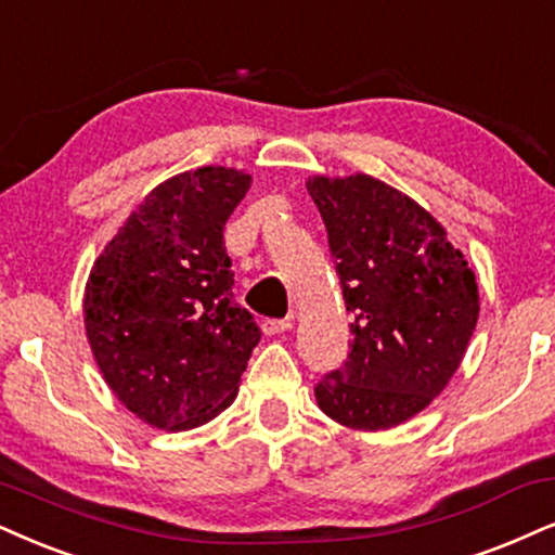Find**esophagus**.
I'll use <instances>...</instances> for the list:
<instances>
[{
	"mask_svg": "<svg viewBox=\"0 0 555 555\" xmlns=\"http://www.w3.org/2000/svg\"><path fill=\"white\" fill-rule=\"evenodd\" d=\"M292 325H294V314H289V318H284V320H273V318H266V320L261 322V327H263V333H266V335L286 333V330H292Z\"/></svg>",
	"mask_w": 555,
	"mask_h": 555,
	"instance_id": "1",
	"label": "esophagus"
}]
</instances>
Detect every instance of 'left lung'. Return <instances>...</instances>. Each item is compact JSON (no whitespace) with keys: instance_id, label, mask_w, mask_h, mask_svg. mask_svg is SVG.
<instances>
[{"instance_id":"obj_1","label":"left lung","mask_w":555,"mask_h":555,"mask_svg":"<svg viewBox=\"0 0 555 555\" xmlns=\"http://www.w3.org/2000/svg\"><path fill=\"white\" fill-rule=\"evenodd\" d=\"M350 322L348 359L314 397L335 423L387 430L425 410L455 374L479 320L466 258L417 202L366 173L314 177Z\"/></svg>"}]
</instances>
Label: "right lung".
<instances>
[{
	"instance_id": "1",
	"label": "right lung",
	"mask_w": 555,
	"mask_h": 555,
	"mask_svg": "<svg viewBox=\"0 0 555 555\" xmlns=\"http://www.w3.org/2000/svg\"><path fill=\"white\" fill-rule=\"evenodd\" d=\"M250 189L205 166L145 196L96 258L83 314L96 366L117 399L160 430H189L237 395L261 340L233 299L225 222Z\"/></svg>"
}]
</instances>
